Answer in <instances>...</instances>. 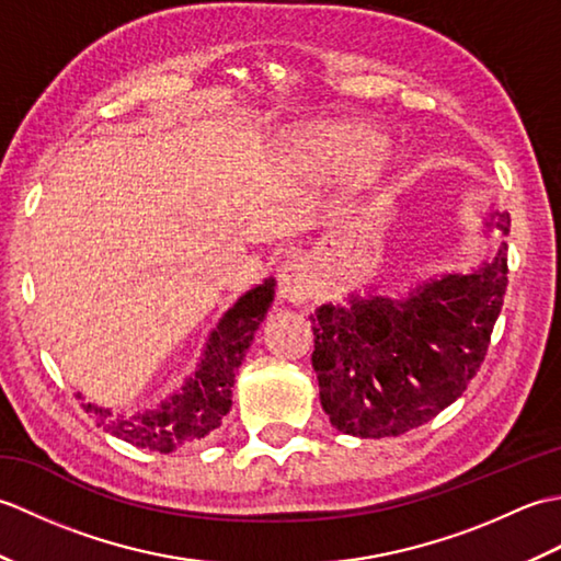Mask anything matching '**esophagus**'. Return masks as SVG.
<instances>
[{"mask_svg": "<svg viewBox=\"0 0 561 561\" xmlns=\"http://www.w3.org/2000/svg\"><path fill=\"white\" fill-rule=\"evenodd\" d=\"M279 299L289 304H306L313 296V274L304 257H294L279 267L277 274Z\"/></svg>", "mask_w": 561, "mask_h": 561, "instance_id": "1", "label": "esophagus"}]
</instances>
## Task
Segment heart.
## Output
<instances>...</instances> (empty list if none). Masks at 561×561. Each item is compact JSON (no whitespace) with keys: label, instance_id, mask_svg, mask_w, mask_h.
<instances>
[{"label":"heart","instance_id":"1","mask_svg":"<svg viewBox=\"0 0 561 561\" xmlns=\"http://www.w3.org/2000/svg\"><path fill=\"white\" fill-rule=\"evenodd\" d=\"M380 137L364 125H330L306 135L296 157L313 173H332L359 163L362 175H371L380 165Z\"/></svg>","mask_w":561,"mask_h":561}]
</instances>
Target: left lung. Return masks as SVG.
Instances as JSON below:
<instances>
[{
	"instance_id": "left-lung-1",
	"label": "left lung",
	"mask_w": 561,
	"mask_h": 561,
	"mask_svg": "<svg viewBox=\"0 0 561 561\" xmlns=\"http://www.w3.org/2000/svg\"><path fill=\"white\" fill-rule=\"evenodd\" d=\"M506 274L504 243L480 272L424 282L408 299L320 306L311 364L330 422L362 438L400 436L456 402L484 362Z\"/></svg>"
}]
</instances>
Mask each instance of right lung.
<instances>
[{"label":"right lung","instance_id":"right-lung-1","mask_svg":"<svg viewBox=\"0 0 561 561\" xmlns=\"http://www.w3.org/2000/svg\"><path fill=\"white\" fill-rule=\"evenodd\" d=\"M274 299V279L250 289L233 304L221 318L219 328L211 332L205 359H202L195 378L187 380L181 396H173L161 404V410L137 416H113L111 410L96 404H81L99 426L127 444L171 453L181 446L195 444L221 424L231 408L236 374L243 364V356L253 342L255 330L265 320L267 308Z\"/></svg>","mask_w":561,"mask_h":561}]
</instances>
